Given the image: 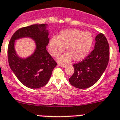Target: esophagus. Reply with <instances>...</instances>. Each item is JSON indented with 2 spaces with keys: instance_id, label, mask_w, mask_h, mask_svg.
I'll return each instance as SVG.
<instances>
[{
  "instance_id": "34e87169",
  "label": "esophagus",
  "mask_w": 120,
  "mask_h": 120,
  "mask_svg": "<svg viewBox=\"0 0 120 120\" xmlns=\"http://www.w3.org/2000/svg\"><path fill=\"white\" fill-rule=\"evenodd\" d=\"M59 65L60 66V67H62V68H65L66 66V64H59Z\"/></svg>"
}]
</instances>
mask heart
<instances>
[{"label": "heart", "instance_id": "1", "mask_svg": "<svg viewBox=\"0 0 120 120\" xmlns=\"http://www.w3.org/2000/svg\"><path fill=\"white\" fill-rule=\"evenodd\" d=\"M93 43V37L89 32L76 29L61 31L57 37L51 38L48 50L51 56L57 57L66 50L65 54L58 57L60 63H69L71 59L76 61L83 60L89 53Z\"/></svg>", "mask_w": 120, "mask_h": 120}]
</instances>
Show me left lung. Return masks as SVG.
<instances>
[{"instance_id": "8db88e82", "label": "left lung", "mask_w": 120, "mask_h": 120, "mask_svg": "<svg viewBox=\"0 0 120 120\" xmlns=\"http://www.w3.org/2000/svg\"><path fill=\"white\" fill-rule=\"evenodd\" d=\"M109 58V47L103 34L95 37L94 50L83 61L73 64L74 73L69 79L71 85L86 89L98 82L105 70Z\"/></svg>"}]
</instances>
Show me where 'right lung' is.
I'll use <instances>...</instances> for the list:
<instances>
[{
    "instance_id": "obj_1",
    "label": "right lung",
    "mask_w": 120,
    "mask_h": 120,
    "mask_svg": "<svg viewBox=\"0 0 120 120\" xmlns=\"http://www.w3.org/2000/svg\"><path fill=\"white\" fill-rule=\"evenodd\" d=\"M47 26V24H35L21 28L13 34L9 43L8 57L10 68L23 85L31 89L45 85L57 65L46 50L49 42ZM22 38H30L36 42L34 52L26 58L18 56L14 49L15 41Z\"/></svg>"
}]
</instances>
